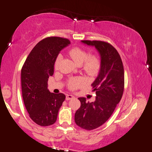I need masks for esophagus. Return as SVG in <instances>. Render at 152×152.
Here are the masks:
<instances>
[{"label":"esophagus","instance_id":"1","mask_svg":"<svg viewBox=\"0 0 152 152\" xmlns=\"http://www.w3.org/2000/svg\"><path fill=\"white\" fill-rule=\"evenodd\" d=\"M74 97L72 96V95H69V94H67L66 96V100H69V99H73Z\"/></svg>","mask_w":152,"mask_h":152}]
</instances>
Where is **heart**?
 I'll use <instances>...</instances> for the list:
<instances>
[{
	"mask_svg": "<svg viewBox=\"0 0 152 152\" xmlns=\"http://www.w3.org/2000/svg\"><path fill=\"white\" fill-rule=\"evenodd\" d=\"M74 61L77 65H81L83 71L89 76H94L98 73L100 67V61L98 56L96 54H88L87 52L83 48L78 47H74L70 49L68 52ZM61 58V55L56 57L54 61V69H58V65ZM85 80L81 77H74L70 78L67 82V87L70 90H76L78 88L82 87Z\"/></svg>",
	"mask_w": 152,
	"mask_h": 152,
	"instance_id": "heart-1",
	"label": "heart"
}]
</instances>
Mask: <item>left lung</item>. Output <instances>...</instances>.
<instances>
[{"label":"left lung","instance_id":"8db88e82","mask_svg":"<svg viewBox=\"0 0 152 152\" xmlns=\"http://www.w3.org/2000/svg\"><path fill=\"white\" fill-rule=\"evenodd\" d=\"M82 42L96 47L101 56L100 71L91 85L96 91V100L89 102L85 98H79L81 104L74 117L77 126L92 130L110 118L121 100L124 90V69L119 54L109 43L97 40Z\"/></svg>","mask_w":152,"mask_h":152}]
</instances>
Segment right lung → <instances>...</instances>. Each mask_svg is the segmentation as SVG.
<instances>
[{
    "mask_svg": "<svg viewBox=\"0 0 152 152\" xmlns=\"http://www.w3.org/2000/svg\"><path fill=\"white\" fill-rule=\"evenodd\" d=\"M70 44L68 39L48 37L33 48L21 69L22 98L30 118L41 126L55 123L65 96L48 89L49 76L54 74V65L59 52Z\"/></svg>",
    "mask_w": 152,
    "mask_h": 152,
    "instance_id": "obj_1",
    "label": "right lung"
}]
</instances>
